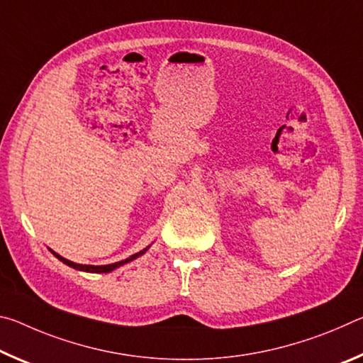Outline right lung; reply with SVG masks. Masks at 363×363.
Instances as JSON below:
<instances>
[{
  "instance_id": "obj_1",
  "label": "right lung",
  "mask_w": 363,
  "mask_h": 363,
  "mask_svg": "<svg viewBox=\"0 0 363 363\" xmlns=\"http://www.w3.org/2000/svg\"><path fill=\"white\" fill-rule=\"evenodd\" d=\"M150 248V245L147 248H144V250H140L139 253H136V255H133V256H130V257H126V259H123V261H118V262H113V264H106V266H89V264H77V262H73V261H69V259H65V257H62L60 255H57L56 251H52L51 248H49V251H51V253L57 257L59 261H62L64 264H67V266L69 267H73V269H77V270H82V272H91V274H108V272H112V270H115V269H118V267H121V266H125V264H128V262H131V261H134V259H138L139 256H143L147 250Z\"/></svg>"
}]
</instances>
